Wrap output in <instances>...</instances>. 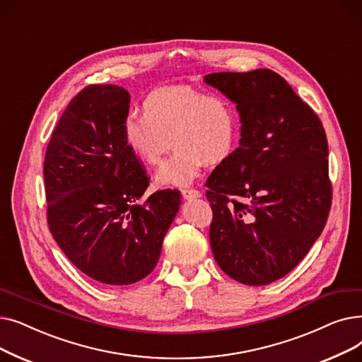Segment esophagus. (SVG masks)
I'll return each mask as SVG.
<instances>
[{"instance_id": "34e87169", "label": "esophagus", "mask_w": 362, "mask_h": 362, "mask_svg": "<svg viewBox=\"0 0 362 362\" xmlns=\"http://www.w3.org/2000/svg\"><path fill=\"white\" fill-rule=\"evenodd\" d=\"M181 194L184 199H196V197H200L202 193L199 190H196V188H182L181 190Z\"/></svg>"}]
</instances>
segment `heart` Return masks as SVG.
Returning <instances> with one entry per match:
<instances>
[{
	"label": "heart",
	"mask_w": 362,
	"mask_h": 362,
	"mask_svg": "<svg viewBox=\"0 0 362 362\" xmlns=\"http://www.w3.org/2000/svg\"><path fill=\"white\" fill-rule=\"evenodd\" d=\"M124 139L134 156L147 165L162 160L170 139L174 151L156 178L168 185H187L204 163L221 165L231 156L238 140V112L222 94L190 85L163 87L147 95L144 112L125 116Z\"/></svg>",
	"instance_id": "obj_1"
}]
</instances>
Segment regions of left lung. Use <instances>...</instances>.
Listing matches in <instances>:
<instances>
[{
    "mask_svg": "<svg viewBox=\"0 0 362 362\" xmlns=\"http://www.w3.org/2000/svg\"><path fill=\"white\" fill-rule=\"evenodd\" d=\"M237 105L242 140L206 181L211 247L238 283L264 286L293 269L324 230L332 208L322 122L269 69L204 76Z\"/></svg>",
    "mask_w": 362,
    "mask_h": 362,
    "instance_id": "1",
    "label": "left lung"
}]
</instances>
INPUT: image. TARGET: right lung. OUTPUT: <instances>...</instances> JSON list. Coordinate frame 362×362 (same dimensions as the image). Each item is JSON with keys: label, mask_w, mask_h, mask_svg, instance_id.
<instances>
[{"label": "right lung", "mask_w": 362, "mask_h": 362, "mask_svg": "<svg viewBox=\"0 0 362 362\" xmlns=\"http://www.w3.org/2000/svg\"><path fill=\"white\" fill-rule=\"evenodd\" d=\"M129 93L88 85L69 103L44 159L47 222L78 269L107 286L143 280L156 267L181 203L178 190L139 202L150 177L125 144Z\"/></svg>", "instance_id": "right-lung-1"}]
</instances>
